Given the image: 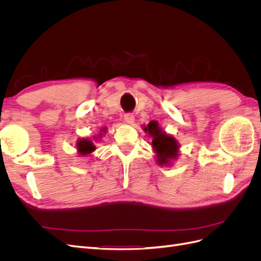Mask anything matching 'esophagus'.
I'll list each match as a JSON object with an SVG mask.
<instances>
[{
    "mask_svg": "<svg viewBox=\"0 0 261 261\" xmlns=\"http://www.w3.org/2000/svg\"><path fill=\"white\" fill-rule=\"evenodd\" d=\"M124 121L127 123V124H133L134 121H135V117H134L133 114H125Z\"/></svg>",
    "mask_w": 261,
    "mask_h": 261,
    "instance_id": "1",
    "label": "esophagus"
}]
</instances>
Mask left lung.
Masks as SVG:
<instances>
[{
	"mask_svg": "<svg viewBox=\"0 0 261 261\" xmlns=\"http://www.w3.org/2000/svg\"><path fill=\"white\" fill-rule=\"evenodd\" d=\"M145 133L152 138L151 146L155 152L156 163L160 165H172V161L177 159L179 152L178 141L169 134L165 133L156 121H151L144 126Z\"/></svg>",
	"mask_w": 261,
	"mask_h": 261,
	"instance_id": "obj_1",
	"label": "left lung"
}]
</instances>
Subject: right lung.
Returning a JSON list of instances; mask_svg holds the SVG:
<instances>
[{
  "mask_svg": "<svg viewBox=\"0 0 261 261\" xmlns=\"http://www.w3.org/2000/svg\"><path fill=\"white\" fill-rule=\"evenodd\" d=\"M106 130H107V128L105 127V128H102L101 130H100V136H97V137H94V139H98V138H100L101 136H102V133H106ZM76 148H77V152L80 153V154H82V155H88V154H90V153H92L94 150H96V146L93 145V141L92 140H90L89 138H82V139H80L77 141V144H76Z\"/></svg>",
  "mask_w": 261,
  "mask_h": 261,
  "instance_id": "add662e5",
  "label": "right lung"
}]
</instances>
